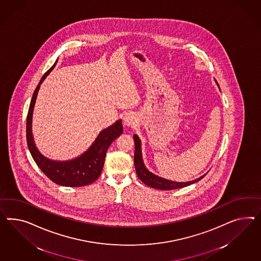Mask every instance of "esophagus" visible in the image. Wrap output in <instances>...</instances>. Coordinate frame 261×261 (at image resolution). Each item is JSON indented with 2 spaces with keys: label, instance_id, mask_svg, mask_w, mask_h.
<instances>
[{
  "label": "esophagus",
  "instance_id": "34e87169",
  "mask_svg": "<svg viewBox=\"0 0 261 261\" xmlns=\"http://www.w3.org/2000/svg\"><path fill=\"white\" fill-rule=\"evenodd\" d=\"M138 119L133 112H128L123 116V125L126 127L134 126L137 123Z\"/></svg>",
  "mask_w": 261,
  "mask_h": 261
}]
</instances>
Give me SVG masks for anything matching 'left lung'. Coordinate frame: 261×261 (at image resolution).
I'll return each mask as SVG.
<instances>
[{
	"mask_svg": "<svg viewBox=\"0 0 261 261\" xmlns=\"http://www.w3.org/2000/svg\"><path fill=\"white\" fill-rule=\"evenodd\" d=\"M216 84L218 85L217 81L215 80ZM219 88V85H218ZM220 90V89H219ZM135 141V155H134V163L135 168L137 175L139 176V178L144 184H146L149 187L159 189V190H174V189H178V188H182L185 186H188L191 184L197 182L198 180H200L203 176H199L194 180L191 181H186V182H178V181H174V180H170L167 178H164L162 176H158L154 173H152L148 168L145 166L144 162H143V158H142V151H141V139L139 138L138 135L133 136Z\"/></svg>",
	"mask_w": 261,
	"mask_h": 261,
	"instance_id": "8db88e82",
	"label": "left lung"
}]
</instances>
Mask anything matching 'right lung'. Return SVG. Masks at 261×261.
<instances>
[{
  "mask_svg": "<svg viewBox=\"0 0 261 261\" xmlns=\"http://www.w3.org/2000/svg\"><path fill=\"white\" fill-rule=\"evenodd\" d=\"M56 63L42 76L37 85L30 101L27 119V141L29 152L38 167L53 182L65 187H81L94 182L101 173L106 161V152L110 144L123 132L121 120H117L111 126L101 130L90 147L83 154L68 161H55L42 155L36 146L32 133V117L36 99L41 85L56 66Z\"/></svg>",
  "mask_w": 261,
  "mask_h": 261,
  "instance_id": "1",
  "label": "right lung"
}]
</instances>
